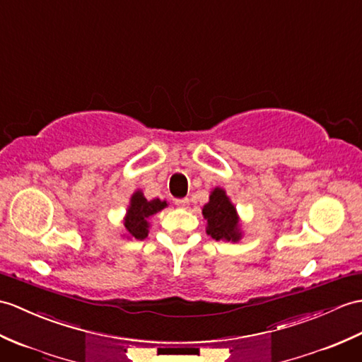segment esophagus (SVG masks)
<instances>
[{"mask_svg":"<svg viewBox=\"0 0 362 362\" xmlns=\"http://www.w3.org/2000/svg\"><path fill=\"white\" fill-rule=\"evenodd\" d=\"M174 204H175V206H179V208H188V205H189V199H175L174 200Z\"/></svg>","mask_w":362,"mask_h":362,"instance_id":"1","label":"esophagus"}]
</instances>
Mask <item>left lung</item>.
Segmentation results:
<instances>
[{"label":"left lung","mask_w":362,"mask_h":362,"mask_svg":"<svg viewBox=\"0 0 362 362\" xmlns=\"http://www.w3.org/2000/svg\"><path fill=\"white\" fill-rule=\"evenodd\" d=\"M205 219L208 221L206 233L216 240H233L236 242L240 238L239 221L236 214V208L233 206L230 199L226 197L225 191L216 188L209 202L202 209Z\"/></svg>","instance_id":"obj_1"}]
</instances>
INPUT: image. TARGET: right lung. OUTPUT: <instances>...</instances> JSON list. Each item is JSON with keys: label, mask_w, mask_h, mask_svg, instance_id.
<instances>
[{"label": "right lung", "mask_w": 362, "mask_h": 362, "mask_svg": "<svg viewBox=\"0 0 362 362\" xmlns=\"http://www.w3.org/2000/svg\"><path fill=\"white\" fill-rule=\"evenodd\" d=\"M166 206V202L160 199L146 200L140 191L131 199V206L128 209V216L124 219V228L131 238L145 239L148 236V219L153 214L158 213Z\"/></svg>", "instance_id": "obj_1"}]
</instances>
